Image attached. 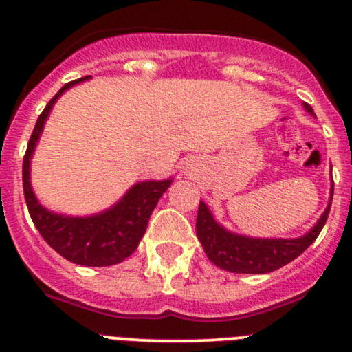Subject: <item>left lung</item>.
I'll list each match as a JSON object with an SVG mask.
<instances>
[{
    "mask_svg": "<svg viewBox=\"0 0 352 352\" xmlns=\"http://www.w3.org/2000/svg\"><path fill=\"white\" fill-rule=\"evenodd\" d=\"M307 112L315 116L314 109L303 104ZM333 182L330 187V199L325 211L315 223L314 228L298 239H254L239 235L219 225L206 202H199L196 232L209 261L219 269L236 272V274H265L272 272L303 254L315 242L329 218L332 204Z\"/></svg>",
    "mask_w": 352,
    "mask_h": 352,
    "instance_id": "1",
    "label": "left lung"
}]
</instances>
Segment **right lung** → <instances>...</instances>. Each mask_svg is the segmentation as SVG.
<instances>
[{"instance_id":"right-lung-1","label":"right lung","mask_w":352,"mask_h":352,"mask_svg":"<svg viewBox=\"0 0 352 352\" xmlns=\"http://www.w3.org/2000/svg\"><path fill=\"white\" fill-rule=\"evenodd\" d=\"M90 76L66 83L45 105L34 127L27 153L23 156V194L35 228L59 255L73 264L107 267L129 257L146 232L148 221L160 197L172 186L173 179L143 180L124 194L112 208L90 216H67L49 211L38 202L30 182V162L37 148L45 120L58 98Z\"/></svg>"}]
</instances>
